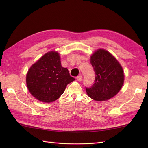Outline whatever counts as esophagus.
Listing matches in <instances>:
<instances>
[{
  "instance_id": "34e87169",
  "label": "esophagus",
  "mask_w": 148,
  "mask_h": 148,
  "mask_svg": "<svg viewBox=\"0 0 148 148\" xmlns=\"http://www.w3.org/2000/svg\"><path fill=\"white\" fill-rule=\"evenodd\" d=\"M77 79L78 80V82L82 81V76H81V75L78 76V77H77Z\"/></svg>"
}]
</instances>
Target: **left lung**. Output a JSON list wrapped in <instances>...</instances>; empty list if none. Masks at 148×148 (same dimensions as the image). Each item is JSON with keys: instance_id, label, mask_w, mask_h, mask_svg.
Returning a JSON list of instances; mask_svg holds the SVG:
<instances>
[{"instance_id": "left-lung-1", "label": "left lung", "mask_w": 148, "mask_h": 148, "mask_svg": "<svg viewBox=\"0 0 148 148\" xmlns=\"http://www.w3.org/2000/svg\"><path fill=\"white\" fill-rule=\"evenodd\" d=\"M90 62L96 77L92 86L86 87L88 95L98 101L110 99L117 95L123 86L122 67L112 55L104 49H99L94 53Z\"/></svg>"}]
</instances>
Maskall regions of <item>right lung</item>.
<instances>
[{
    "label": "right lung",
    "instance_id": "add662e5",
    "mask_svg": "<svg viewBox=\"0 0 148 148\" xmlns=\"http://www.w3.org/2000/svg\"><path fill=\"white\" fill-rule=\"evenodd\" d=\"M75 78L66 68L61 65L57 52L44 54L36 62L26 75V84L29 91L40 101L51 102L59 99L67 84Z\"/></svg>",
    "mask_w": 148,
    "mask_h": 148
}]
</instances>
